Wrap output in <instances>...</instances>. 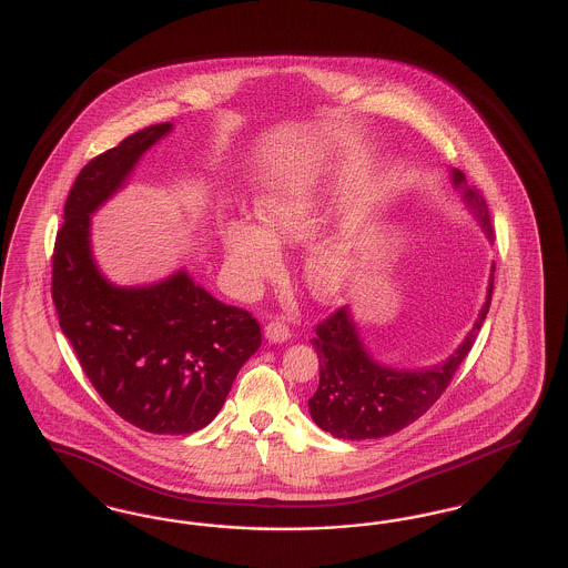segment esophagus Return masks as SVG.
I'll list each match as a JSON object with an SVG mask.
<instances>
[{
  "label": "esophagus",
  "mask_w": 568,
  "mask_h": 568,
  "mask_svg": "<svg viewBox=\"0 0 568 568\" xmlns=\"http://www.w3.org/2000/svg\"><path fill=\"white\" fill-rule=\"evenodd\" d=\"M266 339L268 342H274V344H281V342H287L290 337H292V332H290V327L283 323V321H271L268 325H266Z\"/></svg>",
  "instance_id": "obj_1"
}]
</instances>
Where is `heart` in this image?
Returning <instances> with one entry per match:
<instances>
[{
	"label": "heart",
	"mask_w": 568,
	"mask_h": 568,
	"mask_svg": "<svg viewBox=\"0 0 568 568\" xmlns=\"http://www.w3.org/2000/svg\"><path fill=\"white\" fill-rule=\"evenodd\" d=\"M335 189L333 184H300L268 191L255 201L260 226L245 220H229L222 226L226 268L239 290L250 294L278 274L281 245L306 243L321 231L337 195ZM358 260L356 236L327 239L314 245L304 262L306 283L318 297H333L348 285Z\"/></svg>",
	"instance_id": "obj_1"
}]
</instances>
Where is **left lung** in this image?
<instances>
[{"label":"left lung","mask_w":568,"mask_h":568,"mask_svg":"<svg viewBox=\"0 0 568 568\" xmlns=\"http://www.w3.org/2000/svg\"><path fill=\"white\" fill-rule=\"evenodd\" d=\"M450 178L457 189H464L469 210L493 241V224L485 196L476 189H469L459 170H453ZM493 273L495 266L490 268L485 306L468 337L445 363L428 369H392L373 361L358 337L348 306L337 308L321 321L316 325V335L311 339L321 369L318 388L313 398H308L314 424L335 438L365 440L390 436L419 419L447 390L457 367L471 351L476 333L480 332L489 313Z\"/></svg>","instance_id":"8db88e82"}]
</instances>
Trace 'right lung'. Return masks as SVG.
Listing matches in <instances>:
<instances>
[{
    "label": "right lung",
    "instance_id": "1",
    "mask_svg": "<svg viewBox=\"0 0 568 568\" xmlns=\"http://www.w3.org/2000/svg\"><path fill=\"white\" fill-rule=\"evenodd\" d=\"M170 130L172 123L144 128L79 172L54 243L52 300L83 372L119 417L153 434H191L222 409L262 344L260 323L186 271L149 287H118L100 274L90 247V214Z\"/></svg>",
    "mask_w": 568,
    "mask_h": 568
}]
</instances>
